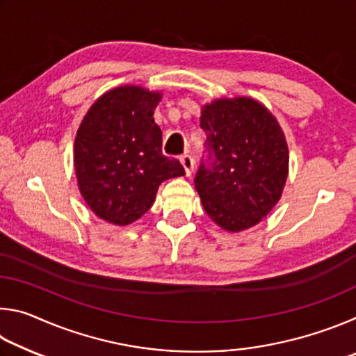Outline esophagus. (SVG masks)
I'll return each mask as SVG.
<instances>
[{
	"label": "esophagus",
	"mask_w": 356,
	"mask_h": 356,
	"mask_svg": "<svg viewBox=\"0 0 356 356\" xmlns=\"http://www.w3.org/2000/svg\"><path fill=\"white\" fill-rule=\"evenodd\" d=\"M180 163H182L186 176H190V174L193 172V168H195V161H193V156L188 155V154L182 155V156H180Z\"/></svg>",
	"instance_id": "34e87169"
}]
</instances>
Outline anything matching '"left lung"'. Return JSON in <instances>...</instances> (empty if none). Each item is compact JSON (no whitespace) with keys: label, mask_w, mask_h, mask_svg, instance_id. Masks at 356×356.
<instances>
[{"label":"left lung","mask_w":356,"mask_h":356,"mask_svg":"<svg viewBox=\"0 0 356 356\" xmlns=\"http://www.w3.org/2000/svg\"><path fill=\"white\" fill-rule=\"evenodd\" d=\"M200 120L212 159L195 180L202 207L225 231H246L281 200L289 174L284 131L251 97L215 99L202 105Z\"/></svg>","instance_id":"left-lung-1"}]
</instances>
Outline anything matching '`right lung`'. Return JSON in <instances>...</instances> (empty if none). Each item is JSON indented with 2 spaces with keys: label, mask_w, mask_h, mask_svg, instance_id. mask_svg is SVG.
Returning <instances> with one entry per match:
<instances>
[{
  "label": "right lung",
  "mask_w": 356,
  "mask_h": 356,
  "mask_svg": "<svg viewBox=\"0 0 356 356\" xmlns=\"http://www.w3.org/2000/svg\"><path fill=\"white\" fill-rule=\"evenodd\" d=\"M161 97L135 84L113 88L94 102L76 130L78 190L92 213L110 225L140 220L160 184L185 174L176 159L161 154V130L154 120Z\"/></svg>",
  "instance_id": "add662e5"
}]
</instances>
